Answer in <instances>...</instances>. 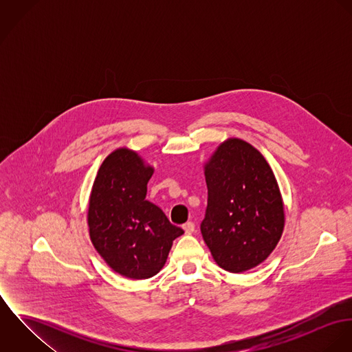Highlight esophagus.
<instances>
[{
  "label": "esophagus",
  "instance_id": "esophagus-1",
  "mask_svg": "<svg viewBox=\"0 0 352 352\" xmlns=\"http://www.w3.org/2000/svg\"><path fill=\"white\" fill-rule=\"evenodd\" d=\"M183 229H184L186 234H192L195 232V225H194V222H187L183 225Z\"/></svg>",
  "mask_w": 352,
  "mask_h": 352
}]
</instances>
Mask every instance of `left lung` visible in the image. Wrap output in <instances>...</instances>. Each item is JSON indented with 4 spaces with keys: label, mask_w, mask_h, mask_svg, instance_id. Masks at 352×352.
Segmentation results:
<instances>
[{
    "label": "left lung",
    "mask_w": 352,
    "mask_h": 352,
    "mask_svg": "<svg viewBox=\"0 0 352 352\" xmlns=\"http://www.w3.org/2000/svg\"><path fill=\"white\" fill-rule=\"evenodd\" d=\"M207 208L203 240L215 263L244 272L263 263L278 245L285 207L275 175L251 144L229 138L204 164Z\"/></svg>",
    "instance_id": "1"
}]
</instances>
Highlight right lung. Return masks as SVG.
Masks as SVG:
<instances>
[{"mask_svg": "<svg viewBox=\"0 0 352 352\" xmlns=\"http://www.w3.org/2000/svg\"><path fill=\"white\" fill-rule=\"evenodd\" d=\"M153 172L137 151L119 148L102 161L89 197L91 241L115 272L130 279L158 274L173 240L184 233L146 201Z\"/></svg>", "mask_w": 352, "mask_h": 352, "instance_id": "1", "label": "right lung"}]
</instances>
